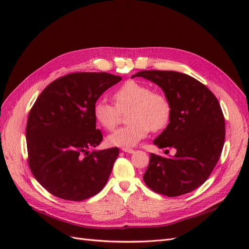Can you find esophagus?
<instances>
[{"instance_id": "1", "label": "esophagus", "mask_w": 249, "mask_h": 249, "mask_svg": "<svg viewBox=\"0 0 249 249\" xmlns=\"http://www.w3.org/2000/svg\"><path fill=\"white\" fill-rule=\"evenodd\" d=\"M122 149L124 150V152H125V153H129V154H133V153L135 152V150H134L133 148H131V147H123Z\"/></svg>"}]
</instances>
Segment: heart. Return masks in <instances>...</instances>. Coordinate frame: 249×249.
I'll use <instances>...</instances> for the list:
<instances>
[{"label":"heart","mask_w":249,"mask_h":249,"mask_svg":"<svg viewBox=\"0 0 249 249\" xmlns=\"http://www.w3.org/2000/svg\"><path fill=\"white\" fill-rule=\"evenodd\" d=\"M115 105L105 99L93 104V116L104 129L112 131L116 126L120 111H127V124L109 135L107 141L115 146H133L145 138L150 130L158 132L169 124L171 105L164 93L138 81L124 82L114 92Z\"/></svg>","instance_id":"1"}]
</instances>
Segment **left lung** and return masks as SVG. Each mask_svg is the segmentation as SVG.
I'll return each mask as SVG.
<instances>
[{"label":"left lung","instance_id":"obj_1","mask_svg":"<svg viewBox=\"0 0 249 249\" xmlns=\"http://www.w3.org/2000/svg\"><path fill=\"white\" fill-rule=\"evenodd\" d=\"M135 77L156 83L168 97L169 124L154 144L176 149L171 158L150 154L144 183L169 197L189 193L206 182L220 158L225 138L220 104L206 85L186 73L142 71Z\"/></svg>","mask_w":249,"mask_h":249}]
</instances>
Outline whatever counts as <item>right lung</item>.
<instances>
[{"label": "right lung", "mask_w": 249, "mask_h": 249, "mask_svg": "<svg viewBox=\"0 0 249 249\" xmlns=\"http://www.w3.org/2000/svg\"><path fill=\"white\" fill-rule=\"evenodd\" d=\"M122 77L72 72L49 84L30 110L28 163L38 183L55 196L82 201L106 185L118 147L89 153L103 140L93 104Z\"/></svg>", "instance_id": "obj_1"}]
</instances>
